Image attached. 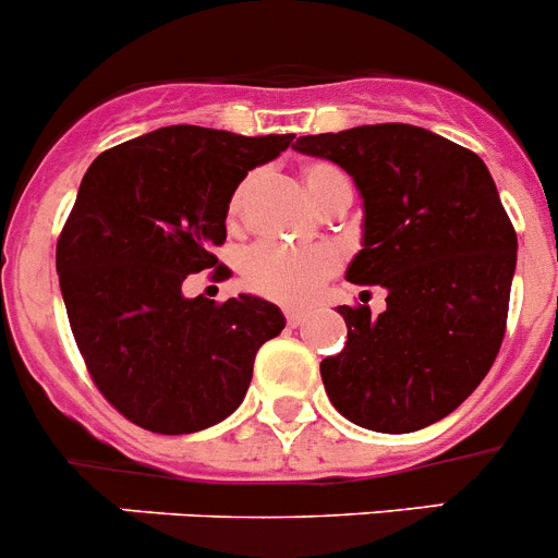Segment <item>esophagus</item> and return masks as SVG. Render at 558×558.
Segmentation results:
<instances>
[{
  "instance_id": "34e87169",
  "label": "esophagus",
  "mask_w": 558,
  "mask_h": 558,
  "mask_svg": "<svg viewBox=\"0 0 558 558\" xmlns=\"http://www.w3.org/2000/svg\"><path fill=\"white\" fill-rule=\"evenodd\" d=\"M305 316L307 313L296 311V307H289V311H286V322H289V327H300V324L305 322Z\"/></svg>"
}]
</instances>
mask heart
Returning <instances> with one entry per match:
<instances>
[{
  "label": "heart",
  "mask_w": 558,
  "mask_h": 558,
  "mask_svg": "<svg viewBox=\"0 0 558 558\" xmlns=\"http://www.w3.org/2000/svg\"><path fill=\"white\" fill-rule=\"evenodd\" d=\"M302 182H305L307 196L322 209H327L338 198L351 202V196H354V185H351L349 174L343 169H338L335 163H327V160H313V163H307L302 169ZM253 187H256V177H247L231 193V223L242 215V207H245ZM338 253L327 245L283 247L272 245V242H262V245H253L242 256L240 275L245 289L264 296V300L280 302V305H305L338 272Z\"/></svg>",
  "instance_id": "b5f03b06"
}]
</instances>
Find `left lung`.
<instances>
[{
	"label": "left lung",
	"mask_w": 558,
	"mask_h": 558,
	"mask_svg": "<svg viewBox=\"0 0 558 558\" xmlns=\"http://www.w3.org/2000/svg\"><path fill=\"white\" fill-rule=\"evenodd\" d=\"M349 171L365 202L345 278L387 289V311L340 305L349 340L322 362L335 409L378 434L439 423L477 389L507 332L518 236L488 166L414 124L296 138Z\"/></svg>",
	"instance_id": "1"
}]
</instances>
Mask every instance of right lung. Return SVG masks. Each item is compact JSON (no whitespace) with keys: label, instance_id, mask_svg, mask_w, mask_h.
<instances>
[{"label":"right lung","instance_id":"right-lung-1","mask_svg":"<svg viewBox=\"0 0 558 558\" xmlns=\"http://www.w3.org/2000/svg\"><path fill=\"white\" fill-rule=\"evenodd\" d=\"M294 135L171 124L95 158L57 240L75 345L102 398L153 434H196L247 392L253 360L286 318L272 302L182 294L191 275L226 280L229 198Z\"/></svg>","mask_w":558,"mask_h":558}]
</instances>
